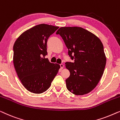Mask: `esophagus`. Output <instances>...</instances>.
<instances>
[{
    "label": "esophagus",
    "instance_id": "1",
    "mask_svg": "<svg viewBox=\"0 0 120 120\" xmlns=\"http://www.w3.org/2000/svg\"><path fill=\"white\" fill-rule=\"evenodd\" d=\"M60 69H63V67H64L63 64H60Z\"/></svg>",
    "mask_w": 120,
    "mask_h": 120
}]
</instances>
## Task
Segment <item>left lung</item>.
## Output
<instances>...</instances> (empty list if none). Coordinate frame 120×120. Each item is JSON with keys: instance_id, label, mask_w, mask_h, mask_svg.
<instances>
[{"instance_id": "1", "label": "left lung", "mask_w": 120, "mask_h": 120, "mask_svg": "<svg viewBox=\"0 0 120 120\" xmlns=\"http://www.w3.org/2000/svg\"><path fill=\"white\" fill-rule=\"evenodd\" d=\"M60 34L74 62H66L70 76L67 89L75 95L87 94L96 87L104 73L106 58L101 40L91 32L78 27H60ZM73 56H72V55Z\"/></svg>"}]
</instances>
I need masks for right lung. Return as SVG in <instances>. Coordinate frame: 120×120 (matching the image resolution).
<instances>
[{
  "mask_svg": "<svg viewBox=\"0 0 120 120\" xmlns=\"http://www.w3.org/2000/svg\"><path fill=\"white\" fill-rule=\"evenodd\" d=\"M58 28L38 24L23 33L15 42V68L22 85L30 92L39 94L48 90L60 69V65L45 58L47 39Z\"/></svg>",
  "mask_w": 120,
  "mask_h": 120,
  "instance_id": "right-lung-1",
  "label": "right lung"
}]
</instances>
